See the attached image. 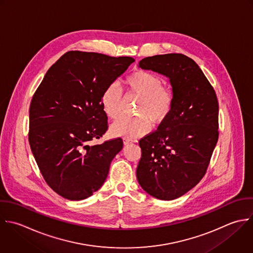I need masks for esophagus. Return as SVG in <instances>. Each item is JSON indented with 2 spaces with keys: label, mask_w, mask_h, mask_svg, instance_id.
Returning a JSON list of instances; mask_svg holds the SVG:
<instances>
[{
  "label": "esophagus",
  "mask_w": 253,
  "mask_h": 253,
  "mask_svg": "<svg viewBox=\"0 0 253 253\" xmlns=\"http://www.w3.org/2000/svg\"><path fill=\"white\" fill-rule=\"evenodd\" d=\"M133 142H134L133 140H130V139H128V138H124V140H123L124 145H129V144H131V143H133Z\"/></svg>",
  "instance_id": "obj_1"
}]
</instances>
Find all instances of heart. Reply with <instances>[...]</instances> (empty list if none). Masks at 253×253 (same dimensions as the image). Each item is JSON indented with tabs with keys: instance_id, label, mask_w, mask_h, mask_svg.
Here are the masks:
<instances>
[{
	"instance_id": "heart-1",
	"label": "heart",
	"mask_w": 253,
	"mask_h": 253,
	"mask_svg": "<svg viewBox=\"0 0 253 253\" xmlns=\"http://www.w3.org/2000/svg\"><path fill=\"white\" fill-rule=\"evenodd\" d=\"M129 95L139 97L135 117H123L112 125V132L125 138H136L147 134L151 123H163L170 114L174 95L170 87L163 85L162 79L147 70H136L124 80ZM101 105L105 114L115 120L121 115L122 91L116 84H108L101 95Z\"/></svg>"
}]
</instances>
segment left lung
<instances>
[{"label":"left lung","instance_id":"1","mask_svg":"<svg viewBox=\"0 0 253 253\" xmlns=\"http://www.w3.org/2000/svg\"><path fill=\"white\" fill-rule=\"evenodd\" d=\"M145 70L169 78L174 103L158 130L139 141L137 179L150 195L176 199L205 175L219 139V103L214 87L189 57L170 53L146 57Z\"/></svg>","mask_w":253,"mask_h":253}]
</instances>
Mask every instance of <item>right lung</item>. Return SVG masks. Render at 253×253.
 Masks as SVG:
<instances>
[{
    "label": "right lung",
    "mask_w": 253,
    "mask_h": 253,
    "mask_svg": "<svg viewBox=\"0 0 253 253\" xmlns=\"http://www.w3.org/2000/svg\"><path fill=\"white\" fill-rule=\"evenodd\" d=\"M135 60L69 51L53 64L29 106L28 141L39 170L57 194L83 200L105 181L121 138L89 146L108 129L101 105L105 87Z\"/></svg>",
    "instance_id": "obj_1"
}]
</instances>
